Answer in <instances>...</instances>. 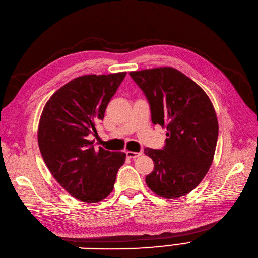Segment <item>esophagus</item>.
Returning <instances> with one entry per match:
<instances>
[{
	"mask_svg": "<svg viewBox=\"0 0 258 258\" xmlns=\"http://www.w3.org/2000/svg\"><path fill=\"white\" fill-rule=\"evenodd\" d=\"M126 156L128 157V158H131V159H136L137 157H139V156H141V152H139V153H137V152H126Z\"/></svg>",
	"mask_w": 258,
	"mask_h": 258,
	"instance_id": "obj_1",
	"label": "esophagus"
}]
</instances>
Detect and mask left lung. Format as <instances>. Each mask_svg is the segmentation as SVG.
Instances as JSON below:
<instances>
[{
    "label": "left lung",
    "mask_w": 258,
    "mask_h": 258,
    "mask_svg": "<svg viewBox=\"0 0 258 258\" xmlns=\"http://www.w3.org/2000/svg\"><path fill=\"white\" fill-rule=\"evenodd\" d=\"M130 76L148 99L153 124L167 132L161 150L144 149L154 161L145 182L161 197L183 196L200 183L212 164L218 138L214 107L203 88L172 67Z\"/></svg>",
    "instance_id": "8db88e82"
}]
</instances>
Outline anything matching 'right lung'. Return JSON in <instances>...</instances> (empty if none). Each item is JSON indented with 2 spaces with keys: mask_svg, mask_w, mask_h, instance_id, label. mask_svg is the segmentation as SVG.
<instances>
[{
  "mask_svg": "<svg viewBox=\"0 0 258 258\" xmlns=\"http://www.w3.org/2000/svg\"><path fill=\"white\" fill-rule=\"evenodd\" d=\"M126 73L78 77L55 92L41 115L38 142L48 170L72 196L97 203L113 191L124 153L95 150L89 135L103 120Z\"/></svg>",
  "mask_w": 258,
  "mask_h": 258,
  "instance_id": "obj_1",
  "label": "right lung"
}]
</instances>
